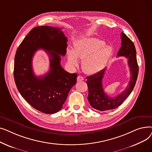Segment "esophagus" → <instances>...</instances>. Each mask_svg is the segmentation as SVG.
Instances as JSON below:
<instances>
[{"label": "esophagus", "instance_id": "esophagus-1", "mask_svg": "<svg viewBox=\"0 0 152 152\" xmlns=\"http://www.w3.org/2000/svg\"><path fill=\"white\" fill-rule=\"evenodd\" d=\"M77 81H82L84 80V78L81 76H78L77 77Z\"/></svg>", "mask_w": 152, "mask_h": 152}]
</instances>
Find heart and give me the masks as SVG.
Listing matches in <instances>:
<instances>
[{
  "mask_svg": "<svg viewBox=\"0 0 152 152\" xmlns=\"http://www.w3.org/2000/svg\"><path fill=\"white\" fill-rule=\"evenodd\" d=\"M112 53L111 47L97 38H86L77 42L73 50L68 51V60L72 66L77 67L79 60L84 59L83 66L87 73L94 74L102 70Z\"/></svg>",
  "mask_w": 152,
  "mask_h": 152,
  "instance_id": "1",
  "label": "heart"
}]
</instances>
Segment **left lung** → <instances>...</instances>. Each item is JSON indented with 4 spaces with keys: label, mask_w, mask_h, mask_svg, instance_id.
Returning a JSON list of instances; mask_svg holds the SVG:
<instances>
[{
    "label": "left lung",
    "mask_w": 152,
    "mask_h": 152,
    "mask_svg": "<svg viewBox=\"0 0 152 152\" xmlns=\"http://www.w3.org/2000/svg\"><path fill=\"white\" fill-rule=\"evenodd\" d=\"M121 47L118 52L117 56H124L127 58V63L131 71V80L126 89L114 98L108 96L105 93L102 86V79L105 69H102L96 74L87 77V84L89 89L87 99L92 108L99 111L113 110L121 105L132 91L137 81L139 66L134 44L123 33L121 34Z\"/></svg>",
    "instance_id": "1"
}]
</instances>
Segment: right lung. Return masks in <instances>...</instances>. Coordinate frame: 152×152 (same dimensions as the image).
Masks as SVG:
<instances>
[{
    "label": "right lung",
    "mask_w": 152,
    "mask_h": 152,
    "mask_svg": "<svg viewBox=\"0 0 152 152\" xmlns=\"http://www.w3.org/2000/svg\"><path fill=\"white\" fill-rule=\"evenodd\" d=\"M67 42L60 28L37 26L29 31L16 52L13 72L16 86L29 104L44 113L58 111L76 84L77 74L68 73L60 65V55L66 54ZM41 48L50 56V70L43 77H36L31 60L35 52Z\"/></svg>",
    "instance_id": "right-lung-1"
}]
</instances>
